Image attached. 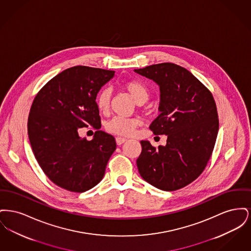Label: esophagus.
<instances>
[{"mask_svg": "<svg viewBox=\"0 0 251 251\" xmlns=\"http://www.w3.org/2000/svg\"><path fill=\"white\" fill-rule=\"evenodd\" d=\"M125 141H127V139L124 138V137H117L116 138V142L118 145H121V144L124 143Z\"/></svg>", "mask_w": 251, "mask_h": 251, "instance_id": "34e87169", "label": "esophagus"}]
</instances>
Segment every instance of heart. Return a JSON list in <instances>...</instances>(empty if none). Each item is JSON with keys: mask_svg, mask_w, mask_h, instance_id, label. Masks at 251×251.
Returning a JSON list of instances; mask_svg holds the SVG:
<instances>
[{"mask_svg": "<svg viewBox=\"0 0 251 251\" xmlns=\"http://www.w3.org/2000/svg\"><path fill=\"white\" fill-rule=\"evenodd\" d=\"M123 88L133 98V100L142 104L146 102L150 97V91L146 84L137 80L127 81L123 84ZM112 98V92L109 88H102L97 95L96 102L97 106L100 112H107L110 107ZM140 124V121L136 119H123L115 118L109 121L107 124V130L113 133L119 135H131L136 127Z\"/></svg>", "mask_w": 251, "mask_h": 251, "instance_id": "1", "label": "heart"}]
</instances>
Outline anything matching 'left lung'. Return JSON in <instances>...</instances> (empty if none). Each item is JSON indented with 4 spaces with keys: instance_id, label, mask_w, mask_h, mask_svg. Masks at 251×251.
<instances>
[{
    "instance_id": "left-lung-1",
    "label": "left lung",
    "mask_w": 251,
    "mask_h": 251,
    "mask_svg": "<svg viewBox=\"0 0 251 251\" xmlns=\"http://www.w3.org/2000/svg\"><path fill=\"white\" fill-rule=\"evenodd\" d=\"M160 87V115L150 125L167 145L154 148L142 140L136 160L146 181L164 191L180 189L197 179L214 151L218 115L210 90L191 72L173 63L134 70Z\"/></svg>"
}]
</instances>
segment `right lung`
<instances>
[{
  "instance_id": "right-lung-1",
  "label": "right lung",
  "mask_w": 251,
  "mask_h": 251,
  "mask_svg": "<svg viewBox=\"0 0 251 251\" xmlns=\"http://www.w3.org/2000/svg\"><path fill=\"white\" fill-rule=\"evenodd\" d=\"M115 72L85 66L72 67L50 80L32 103L29 140L38 165L54 184L82 193L104 176L116 151L113 135L97 130L92 140L79 136L83 127L100 128L96 98Z\"/></svg>"
}]
</instances>
